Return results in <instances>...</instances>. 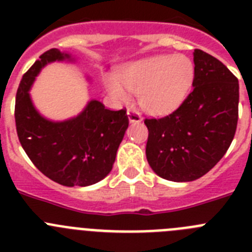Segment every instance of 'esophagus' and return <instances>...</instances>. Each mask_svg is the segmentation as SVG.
Masks as SVG:
<instances>
[{
  "instance_id": "1",
  "label": "esophagus",
  "mask_w": 252,
  "mask_h": 252,
  "mask_svg": "<svg viewBox=\"0 0 252 252\" xmlns=\"http://www.w3.org/2000/svg\"><path fill=\"white\" fill-rule=\"evenodd\" d=\"M127 117H128V121H130L131 124H137V122L142 121L141 113L137 112V111H135V110H128Z\"/></svg>"
}]
</instances>
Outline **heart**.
Returning <instances> with one entry per match:
<instances>
[{
    "label": "heart",
    "mask_w": 252,
    "mask_h": 252,
    "mask_svg": "<svg viewBox=\"0 0 252 252\" xmlns=\"http://www.w3.org/2000/svg\"><path fill=\"white\" fill-rule=\"evenodd\" d=\"M193 81L192 59L182 54L158 55L124 66L117 77L107 75L104 87L113 101L128 103L133 93L146 112L165 115L186 99Z\"/></svg>",
    "instance_id": "b5f03b06"
}]
</instances>
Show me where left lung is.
Listing matches in <instances>:
<instances>
[{"mask_svg":"<svg viewBox=\"0 0 252 252\" xmlns=\"http://www.w3.org/2000/svg\"><path fill=\"white\" fill-rule=\"evenodd\" d=\"M193 90L170 115L146 119V159L159 177L192 182L222 159L239 120V81L223 63L195 49Z\"/></svg>","mask_w":252,"mask_h":252,"instance_id":"left-lung-1","label":"left lung"}]
</instances>
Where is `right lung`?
<instances>
[{
	"label": "right lung",
	"instance_id": "right-lung-1",
	"mask_svg": "<svg viewBox=\"0 0 252 252\" xmlns=\"http://www.w3.org/2000/svg\"><path fill=\"white\" fill-rule=\"evenodd\" d=\"M63 60L74 59L50 49L24 74L15 104L17 136L31 161L49 179L65 187L92 186L112 170L128 117L126 110H107L97 99L65 121L55 122L40 115L29 91L46 64Z\"/></svg>",
	"mask_w": 252,
	"mask_h": 252
}]
</instances>
